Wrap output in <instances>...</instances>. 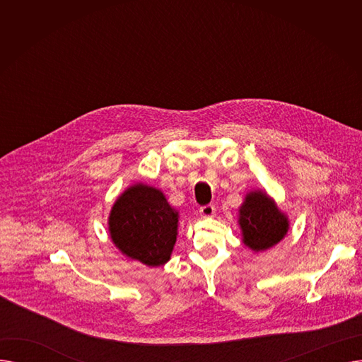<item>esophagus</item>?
I'll list each match as a JSON object with an SVG mask.
<instances>
[{
    "label": "esophagus",
    "mask_w": 362,
    "mask_h": 362,
    "mask_svg": "<svg viewBox=\"0 0 362 362\" xmlns=\"http://www.w3.org/2000/svg\"><path fill=\"white\" fill-rule=\"evenodd\" d=\"M216 213V206L213 204H206L199 208V214L202 217H213Z\"/></svg>",
    "instance_id": "34e87169"
}]
</instances>
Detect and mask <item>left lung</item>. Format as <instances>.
<instances>
[{"label": "left lung", "instance_id": "left-lung-1", "mask_svg": "<svg viewBox=\"0 0 362 362\" xmlns=\"http://www.w3.org/2000/svg\"><path fill=\"white\" fill-rule=\"evenodd\" d=\"M239 224L243 243L254 251H264L274 246L288 232V220L262 192H252L240 206Z\"/></svg>", "mask_w": 362, "mask_h": 362}]
</instances>
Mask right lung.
Listing matches in <instances>:
<instances>
[{
    "label": "right lung",
    "mask_w": 362,
    "mask_h": 362,
    "mask_svg": "<svg viewBox=\"0 0 362 362\" xmlns=\"http://www.w3.org/2000/svg\"><path fill=\"white\" fill-rule=\"evenodd\" d=\"M112 242L127 257L149 267L170 259L177 235V213L156 187L135 185L114 204L110 214Z\"/></svg>",
    "instance_id": "right-lung-1"
}]
</instances>
